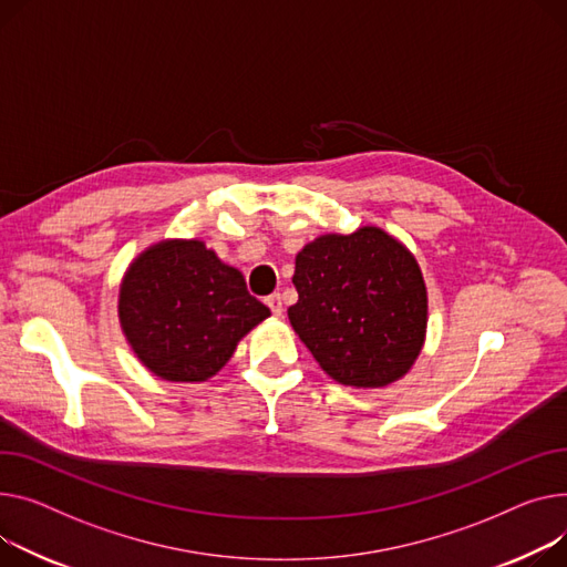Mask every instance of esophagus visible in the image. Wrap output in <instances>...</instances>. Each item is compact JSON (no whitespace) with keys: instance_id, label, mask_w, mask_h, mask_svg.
Listing matches in <instances>:
<instances>
[{"instance_id":"obj_1","label":"esophagus","mask_w":567,"mask_h":567,"mask_svg":"<svg viewBox=\"0 0 567 567\" xmlns=\"http://www.w3.org/2000/svg\"><path fill=\"white\" fill-rule=\"evenodd\" d=\"M267 306L271 308L274 317H280V315H282V298H280V293H271V296H267Z\"/></svg>"}]
</instances>
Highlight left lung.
I'll return each instance as SVG.
<instances>
[{
  "instance_id": "obj_1",
  "label": "left lung",
  "mask_w": 567,
  "mask_h": 567,
  "mask_svg": "<svg viewBox=\"0 0 567 567\" xmlns=\"http://www.w3.org/2000/svg\"><path fill=\"white\" fill-rule=\"evenodd\" d=\"M289 321L319 367L349 388H385L417 360L429 298L414 255L373 225L321 235L296 255Z\"/></svg>"
}]
</instances>
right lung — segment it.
<instances>
[{
    "mask_svg": "<svg viewBox=\"0 0 567 567\" xmlns=\"http://www.w3.org/2000/svg\"><path fill=\"white\" fill-rule=\"evenodd\" d=\"M271 310L198 239L143 250L121 285L118 317L136 358L173 383H200Z\"/></svg>",
    "mask_w": 567,
    "mask_h": 567,
    "instance_id": "add662e5",
    "label": "right lung"
}]
</instances>
